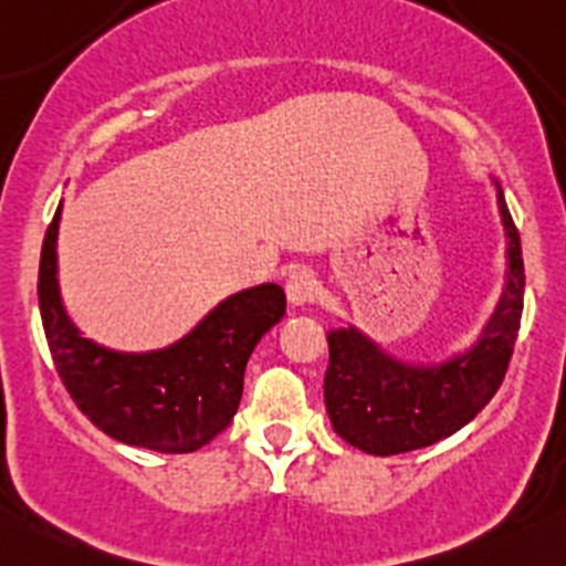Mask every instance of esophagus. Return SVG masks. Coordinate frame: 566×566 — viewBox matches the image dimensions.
Segmentation results:
<instances>
[{"label": "esophagus", "mask_w": 566, "mask_h": 566, "mask_svg": "<svg viewBox=\"0 0 566 566\" xmlns=\"http://www.w3.org/2000/svg\"><path fill=\"white\" fill-rule=\"evenodd\" d=\"M317 275L310 266L296 264L294 270H289L285 275V294H289L291 304H307L317 296Z\"/></svg>", "instance_id": "34e87169"}]
</instances>
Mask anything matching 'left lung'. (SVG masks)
I'll return each instance as SVG.
<instances>
[{"label": "left lung", "mask_w": 566, "mask_h": 566, "mask_svg": "<svg viewBox=\"0 0 566 566\" xmlns=\"http://www.w3.org/2000/svg\"><path fill=\"white\" fill-rule=\"evenodd\" d=\"M507 234V285L479 345L441 366H411L379 350L355 328L328 334L323 379L334 430L360 452H415L468 424L503 385L524 310L522 238L497 187Z\"/></svg>", "instance_id": "8db88e82"}]
</instances>
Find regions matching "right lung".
<instances>
[{
  "mask_svg": "<svg viewBox=\"0 0 566 566\" xmlns=\"http://www.w3.org/2000/svg\"><path fill=\"white\" fill-rule=\"evenodd\" d=\"M61 206L44 232L40 313L55 371L95 428L130 447L187 454L230 424L253 347L285 315L281 285L264 283L221 302L192 334L157 353H114L80 336L55 281Z\"/></svg>",
  "mask_w": 566,
  "mask_h": 566,
  "instance_id": "obj_1",
  "label": "right lung"
}]
</instances>
